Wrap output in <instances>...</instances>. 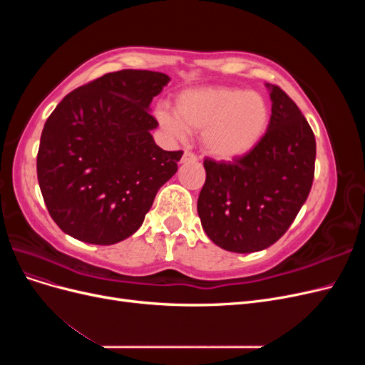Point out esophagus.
Masks as SVG:
<instances>
[{"instance_id":"obj_1","label":"esophagus","mask_w":365,"mask_h":365,"mask_svg":"<svg viewBox=\"0 0 365 365\" xmlns=\"http://www.w3.org/2000/svg\"><path fill=\"white\" fill-rule=\"evenodd\" d=\"M195 161H197V157L195 155L193 152H190V150H185V152L182 153L181 163H195Z\"/></svg>"}]
</instances>
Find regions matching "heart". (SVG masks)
<instances>
[{
    "instance_id": "1",
    "label": "heart",
    "mask_w": 365,
    "mask_h": 365,
    "mask_svg": "<svg viewBox=\"0 0 365 365\" xmlns=\"http://www.w3.org/2000/svg\"><path fill=\"white\" fill-rule=\"evenodd\" d=\"M157 118L176 138L204 130L207 152L230 160L257 146L268 130L271 109L259 93L233 86H201L182 91L175 101V113L160 109Z\"/></svg>"
}]
</instances>
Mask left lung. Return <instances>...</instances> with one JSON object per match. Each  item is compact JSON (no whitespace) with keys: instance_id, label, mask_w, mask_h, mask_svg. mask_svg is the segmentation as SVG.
I'll use <instances>...</instances> for the list:
<instances>
[{"instance_id":"1","label":"left lung","mask_w":365,"mask_h":365,"mask_svg":"<svg viewBox=\"0 0 365 365\" xmlns=\"http://www.w3.org/2000/svg\"><path fill=\"white\" fill-rule=\"evenodd\" d=\"M267 134L233 161L205 158L197 197L202 228L231 252H254L275 244L294 222L311 192L315 135L292 98L271 86Z\"/></svg>"}]
</instances>
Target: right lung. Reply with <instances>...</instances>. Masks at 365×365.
I'll return each mask as SVG.
<instances>
[{"instance_id": "add662e5", "label": "right lung", "mask_w": 365, "mask_h": 365, "mask_svg": "<svg viewBox=\"0 0 365 365\" xmlns=\"http://www.w3.org/2000/svg\"><path fill=\"white\" fill-rule=\"evenodd\" d=\"M169 76L121 70L76 88L43 125L36 158L48 213L63 233L94 245L134 235L182 150H163L149 113Z\"/></svg>"}]
</instances>
